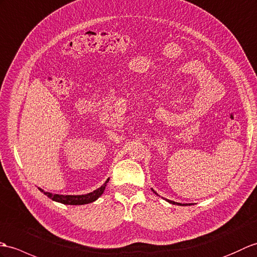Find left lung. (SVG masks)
<instances>
[{"label":"left lung","instance_id":"1","mask_svg":"<svg viewBox=\"0 0 257 257\" xmlns=\"http://www.w3.org/2000/svg\"><path fill=\"white\" fill-rule=\"evenodd\" d=\"M151 189H152V188H151ZM152 192L157 194V192H154L153 189H152ZM157 195H158V194H157ZM165 200L168 201V202H170V204H173V205H180V206H182V204H180V202H175V201H172V200H169V199H165Z\"/></svg>","mask_w":257,"mask_h":257}]
</instances>
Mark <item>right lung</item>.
I'll return each instance as SVG.
<instances>
[{"label":"right lung","instance_id":"add662e5","mask_svg":"<svg viewBox=\"0 0 257 257\" xmlns=\"http://www.w3.org/2000/svg\"><path fill=\"white\" fill-rule=\"evenodd\" d=\"M109 178L99 188H97L96 190H94L92 193H88L85 195H59V194H52L49 192H45L44 189L38 188L41 193H44L47 197H49L50 199H52L53 201L57 202H61V204L64 205H86L89 204V202H93L96 199H98L99 197L103 195L105 187L107 183H108Z\"/></svg>","mask_w":257,"mask_h":257}]
</instances>
